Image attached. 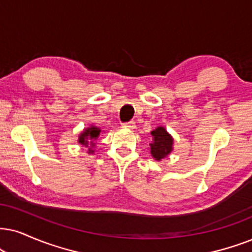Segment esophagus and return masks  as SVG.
<instances>
[{"mask_svg":"<svg viewBox=\"0 0 252 252\" xmlns=\"http://www.w3.org/2000/svg\"><path fill=\"white\" fill-rule=\"evenodd\" d=\"M123 128H128V129H135L136 128V123L133 121H130V122L123 123Z\"/></svg>","mask_w":252,"mask_h":252,"instance_id":"34e87169","label":"esophagus"}]
</instances>
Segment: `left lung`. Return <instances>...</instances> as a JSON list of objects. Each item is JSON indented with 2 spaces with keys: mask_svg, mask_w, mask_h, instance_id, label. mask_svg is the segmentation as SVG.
Masks as SVG:
<instances>
[{
  "mask_svg": "<svg viewBox=\"0 0 252 252\" xmlns=\"http://www.w3.org/2000/svg\"><path fill=\"white\" fill-rule=\"evenodd\" d=\"M152 143H150V154L157 161H161L173 151L174 139L164 126H157L152 130Z\"/></svg>",
  "mask_w": 252,
  "mask_h": 252,
  "instance_id": "1",
  "label": "left lung"
}]
</instances>
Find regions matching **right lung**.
Here are the masks:
<instances>
[{"mask_svg":"<svg viewBox=\"0 0 252 252\" xmlns=\"http://www.w3.org/2000/svg\"><path fill=\"white\" fill-rule=\"evenodd\" d=\"M101 130L98 126H89L88 128H85L82 131L79 133V138H78V143L81 144L85 148H87V154H94L95 152V146H96V139H98V137L101 135Z\"/></svg>","mask_w":252,"mask_h":252,"instance_id":"add662e5","label":"right lung"}]
</instances>
